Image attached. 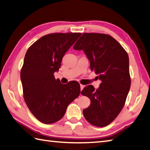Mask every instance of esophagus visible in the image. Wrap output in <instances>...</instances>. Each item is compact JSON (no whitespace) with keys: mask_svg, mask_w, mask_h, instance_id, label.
I'll list each match as a JSON object with an SVG mask.
<instances>
[{"mask_svg":"<svg viewBox=\"0 0 150 150\" xmlns=\"http://www.w3.org/2000/svg\"><path fill=\"white\" fill-rule=\"evenodd\" d=\"M84 86H83V85H82V84H80V89H81V90H82L83 88H84Z\"/></svg>","mask_w":150,"mask_h":150,"instance_id":"esophagus-1","label":"esophagus"}]
</instances>
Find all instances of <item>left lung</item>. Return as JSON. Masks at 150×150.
I'll return each mask as SVG.
<instances>
[{
    "mask_svg": "<svg viewBox=\"0 0 150 150\" xmlns=\"http://www.w3.org/2000/svg\"><path fill=\"white\" fill-rule=\"evenodd\" d=\"M73 48L83 51L101 80L97 90L89 85L81 92L91 100L84 117L93 125L105 127L121 111L131 87L128 54L116 40L101 33H83Z\"/></svg>",
    "mask_w": 150,
    "mask_h": 150,
    "instance_id": "obj_1",
    "label": "left lung"
}]
</instances>
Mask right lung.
Segmentation results:
<instances>
[{
	"mask_svg": "<svg viewBox=\"0 0 150 150\" xmlns=\"http://www.w3.org/2000/svg\"><path fill=\"white\" fill-rule=\"evenodd\" d=\"M81 34L52 33L42 36L27 50L21 70L23 97L36 119L45 124L64 116L70 103L80 93L78 82L62 84L54 72L62 59Z\"/></svg>",
	"mask_w": 150,
	"mask_h": 150,
	"instance_id": "obj_1",
	"label": "right lung"
}]
</instances>
